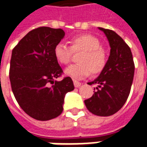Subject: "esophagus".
<instances>
[{"mask_svg":"<svg viewBox=\"0 0 147 147\" xmlns=\"http://www.w3.org/2000/svg\"><path fill=\"white\" fill-rule=\"evenodd\" d=\"M73 82H74V86H75V87H76V88L80 87V86H81V83H80V82L76 81V80H73Z\"/></svg>","mask_w":147,"mask_h":147,"instance_id":"34e87169","label":"esophagus"}]
</instances>
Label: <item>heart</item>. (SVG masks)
<instances>
[{
    "label": "heart",
    "instance_id": "1",
    "mask_svg": "<svg viewBox=\"0 0 147 147\" xmlns=\"http://www.w3.org/2000/svg\"><path fill=\"white\" fill-rule=\"evenodd\" d=\"M69 43L70 47L65 43H57L54 49V57L61 65L68 64L72 52L82 51V54L78 58L79 63L65 68L66 76L75 79H81L87 77L90 71L96 75L103 71L107 57L98 38L89 34L79 35L71 38Z\"/></svg>",
    "mask_w": 147,
    "mask_h": 147
}]
</instances>
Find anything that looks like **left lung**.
<instances>
[{
    "label": "left lung",
    "mask_w": 147,
    "mask_h": 147,
    "mask_svg": "<svg viewBox=\"0 0 147 147\" xmlns=\"http://www.w3.org/2000/svg\"><path fill=\"white\" fill-rule=\"evenodd\" d=\"M109 42L110 56L99 76L89 85L96 84V90L84 101L90 112L110 116L118 112L129 97L134 77L135 65L129 47L113 30L98 27ZM95 90V88H94Z\"/></svg>",
    "instance_id": "1"
}]
</instances>
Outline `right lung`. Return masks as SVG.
<instances>
[{
  "label": "right lung",
  "instance_id": "1",
  "mask_svg": "<svg viewBox=\"0 0 147 147\" xmlns=\"http://www.w3.org/2000/svg\"><path fill=\"white\" fill-rule=\"evenodd\" d=\"M65 34L61 29H32L11 53V90L22 109L36 120L47 121L59 116L66 93L75 88L70 77L54 80L61 75L62 68L54 57V49Z\"/></svg>",
  "mask_w": 147,
  "mask_h": 147
}]
</instances>
